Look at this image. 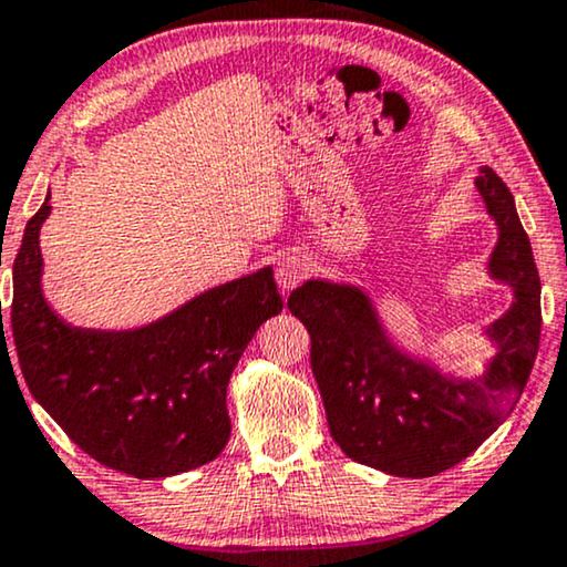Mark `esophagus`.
I'll return each mask as SVG.
<instances>
[{
  "instance_id": "1",
  "label": "esophagus",
  "mask_w": 567,
  "mask_h": 567,
  "mask_svg": "<svg viewBox=\"0 0 567 567\" xmlns=\"http://www.w3.org/2000/svg\"><path fill=\"white\" fill-rule=\"evenodd\" d=\"M308 275H311V264H308L306 256L288 254L277 261L275 277H277V285L282 288V292H290L292 288H298V285L303 282Z\"/></svg>"
}]
</instances>
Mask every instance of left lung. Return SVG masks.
Instances as JSON below:
<instances>
[{
    "label": "left lung",
    "instance_id": "obj_1",
    "mask_svg": "<svg viewBox=\"0 0 567 567\" xmlns=\"http://www.w3.org/2000/svg\"><path fill=\"white\" fill-rule=\"evenodd\" d=\"M478 193L499 227L489 269L515 303L492 324L499 353L474 382H453L386 342L369 298L321 279L290 292L288 308L311 334V369L332 440L353 461L392 476L426 478L478 450L518 405L542 334V282L513 193L484 167Z\"/></svg>",
    "mask_w": 567,
    "mask_h": 567
}]
</instances>
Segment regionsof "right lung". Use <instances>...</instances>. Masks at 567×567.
<instances>
[{
    "label": "right lung",
    "instance_id": "add662e5",
    "mask_svg": "<svg viewBox=\"0 0 567 567\" xmlns=\"http://www.w3.org/2000/svg\"><path fill=\"white\" fill-rule=\"evenodd\" d=\"M28 219L12 267V342L31 395L93 461L135 478L209 463L230 440L227 382L264 321L282 311L271 269L219 285L133 332L64 324L41 292L39 230ZM12 369V361H10ZM16 374V371H12Z\"/></svg>",
    "mask_w": 567,
    "mask_h": 567
}]
</instances>
